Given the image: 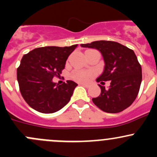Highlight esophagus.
<instances>
[{
    "label": "esophagus",
    "instance_id": "34e87169",
    "mask_svg": "<svg viewBox=\"0 0 157 157\" xmlns=\"http://www.w3.org/2000/svg\"><path fill=\"white\" fill-rule=\"evenodd\" d=\"M80 85H82V86H85V87H89V86H90V84H86V83H80Z\"/></svg>",
    "mask_w": 157,
    "mask_h": 157
}]
</instances>
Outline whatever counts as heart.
<instances>
[{
    "mask_svg": "<svg viewBox=\"0 0 157 157\" xmlns=\"http://www.w3.org/2000/svg\"><path fill=\"white\" fill-rule=\"evenodd\" d=\"M93 76V73L90 71H74L72 74V77L74 80L77 82H84L88 81L89 79Z\"/></svg>",
    "mask_w": 157,
    "mask_h": 157,
    "instance_id": "obj_1",
    "label": "heart"
}]
</instances>
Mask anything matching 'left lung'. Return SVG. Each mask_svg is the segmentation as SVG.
I'll return each instance as SVG.
<instances>
[{"label": "left lung", "instance_id": "8db88e82", "mask_svg": "<svg viewBox=\"0 0 157 157\" xmlns=\"http://www.w3.org/2000/svg\"><path fill=\"white\" fill-rule=\"evenodd\" d=\"M80 46L102 54L105 66L96 81L111 82L108 89L99 84L101 93L92 99L93 103L108 113H118L129 107L138 94L142 80L141 66L134 51L112 41H95Z\"/></svg>", "mask_w": 157, "mask_h": 157}]
</instances>
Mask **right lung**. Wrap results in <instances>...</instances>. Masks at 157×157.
<instances>
[{"label": "right lung", "mask_w": 157, "mask_h": 157, "mask_svg": "<svg viewBox=\"0 0 157 157\" xmlns=\"http://www.w3.org/2000/svg\"><path fill=\"white\" fill-rule=\"evenodd\" d=\"M77 47H42L23 55L17 68V81L22 96L30 107L48 114L68 103L77 83L67 80L59 85L52 79L60 77L67 58Z\"/></svg>", "instance_id": "add662e5"}]
</instances>
